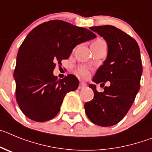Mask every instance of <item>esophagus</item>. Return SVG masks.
Segmentation results:
<instances>
[{
	"label": "esophagus",
	"instance_id": "obj_1",
	"mask_svg": "<svg viewBox=\"0 0 152 152\" xmlns=\"http://www.w3.org/2000/svg\"><path fill=\"white\" fill-rule=\"evenodd\" d=\"M86 86H87V85H86V83H83V82H82V83H79V89H83V88H86Z\"/></svg>",
	"mask_w": 152,
	"mask_h": 152
}]
</instances>
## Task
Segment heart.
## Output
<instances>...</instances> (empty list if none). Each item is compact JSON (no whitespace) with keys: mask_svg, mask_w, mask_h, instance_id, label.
Returning <instances> with one entry per match:
<instances>
[{"mask_svg":"<svg viewBox=\"0 0 152 152\" xmlns=\"http://www.w3.org/2000/svg\"><path fill=\"white\" fill-rule=\"evenodd\" d=\"M92 45H106V43L102 39H97L95 42H93ZM77 73L81 76H87L89 73V71H88V68L86 67V66H80L78 69Z\"/></svg>","mask_w":152,"mask_h":152,"instance_id":"obj_1","label":"heart"}]
</instances>
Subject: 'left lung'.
Masks as SVG:
<instances>
[{"label":"left lung","instance_id":"8db88e82","mask_svg":"<svg viewBox=\"0 0 152 152\" xmlns=\"http://www.w3.org/2000/svg\"><path fill=\"white\" fill-rule=\"evenodd\" d=\"M103 37L107 45V56L98 68L92 81L96 84L108 82L103 92L90 84L94 98L85 104L86 115L93 124L111 126L122 120L132 106L140 88L142 65L137 42L113 26L90 27ZM104 86V83H102Z\"/></svg>","mask_w":152,"mask_h":152}]
</instances>
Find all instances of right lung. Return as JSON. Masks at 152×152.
<instances>
[{
	"label": "right lung",
	"instance_id": "obj_1",
	"mask_svg": "<svg viewBox=\"0 0 152 152\" xmlns=\"http://www.w3.org/2000/svg\"><path fill=\"white\" fill-rule=\"evenodd\" d=\"M96 35L90 30L62 20H51L31 31L19 49L13 77L16 98L27 117L36 122L51 120L59 112L64 97L79 86L73 75L58 79L56 64L68 59L77 45Z\"/></svg>",
	"mask_w": 152,
	"mask_h": 152
}]
</instances>
